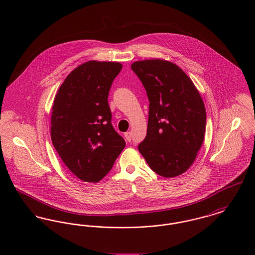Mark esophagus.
<instances>
[{"label": "esophagus", "mask_w": 255, "mask_h": 255, "mask_svg": "<svg viewBox=\"0 0 255 255\" xmlns=\"http://www.w3.org/2000/svg\"><path fill=\"white\" fill-rule=\"evenodd\" d=\"M125 137H126L127 141L130 142L131 139H132V134H131V132H130V131H127V132L125 133Z\"/></svg>", "instance_id": "obj_1"}]
</instances>
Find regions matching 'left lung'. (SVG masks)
I'll return each instance as SVG.
<instances>
[{
	"label": "left lung",
	"mask_w": 255,
	"mask_h": 255,
	"mask_svg": "<svg viewBox=\"0 0 255 255\" xmlns=\"http://www.w3.org/2000/svg\"><path fill=\"white\" fill-rule=\"evenodd\" d=\"M131 70L149 100L147 133L138 150L159 176H180L192 165L204 139L203 100L186 73L169 61H137Z\"/></svg>",
	"instance_id": "left-lung-1"
}]
</instances>
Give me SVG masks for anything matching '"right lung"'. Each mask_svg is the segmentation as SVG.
Returning a JSON list of instances; mask_svg holds the SVG:
<instances>
[{
    "label": "right lung",
    "mask_w": 255,
    "mask_h": 255,
    "mask_svg": "<svg viewBox=\"0 0 255 255\" xmlns=\"http://www.w3.org/2000/svg\"><path fill=\"white\" fill-rule=\"evenodd\" d=\"M123 66L89 61L60 86L51 117L53 145L69 170L83 182H98L126 146L112 126L110 88Z\"/></svg>",
    "instance_id": "1"
}]
</instances>
